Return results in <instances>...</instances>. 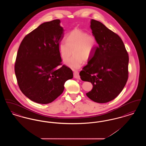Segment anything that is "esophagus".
<instances>
[{
  "mask_svg": "<svg viewBox=\"0 0 146 146\" xmlns=\"http://www.w3.org/2000/svg\"><path fill=\"white\" fill-rule=\"evenodd\" d=\"M74 77L76 79H80V76H79V73L78 71H75L74 72Z\"/></svg>",
  "mask_w": 146,
  "mask_h": 146,
  "instance_id": "esophagus-1",
  "label": "esophagus"
}]
</instances>
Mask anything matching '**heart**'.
Returning <instances> with one entry per match:
<instances>
[{
    "instance_id": "heart-1",
    "label": "heart",
    "mask_w": 146,
    "mask_h": 146,
    "mask_svg": "<svg viewBox=\"0 0 146 146\" xmlns=\"http://www.w3.org/2000/svg\"><path fill=\"white\" fill-rule=\"evenodd\" d=\"M66 42L58 45V51L63 62H66L72 55H74L67 63V65L73 70L81 67L84 61H89L97 46V40L92 35L80 29L72 30L65 38Z\"/></svg>"
}]
</instances>
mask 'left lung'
<instances>
[{
  "mask_svg": "<svg viewBox=\"0 0 146 146\" xmlns=\"http://www.w3.org/2000/svg\"><path fill=\"white\" fill-rule=\"evenodd\" d=\"M90 27L98 46L79 75L93 85L86 96L97 103H107L117 97L127 82L129 55L121 38L103 23L92 19Z\"/></svg>",
  "mask_w": 146,
  "mask_h": 146,
  "instance_id": "1",
  "label": "left lung"
}]
</instances>
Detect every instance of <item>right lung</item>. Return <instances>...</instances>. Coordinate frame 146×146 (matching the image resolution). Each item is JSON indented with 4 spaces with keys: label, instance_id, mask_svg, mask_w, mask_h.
I'll list each match as a JSON object with an SVG mask.
<instances>
[{
    "label": "right lung",
    "instance_id": "add662e5",
    "mask_svg": "<svg viewBox=\"0 0 146 146\" xmlns=\"http://www.w3.org/2000/svg\"><path fill=\"white\" fill-rule=\"evenodd\" d=\"M58 19L44 22L26 35L17 51L15 63L17 82L22 92L40 104L54 101L64 90V85L73 78V72L62 65L58 45L63 29Z\"/></svg>",
    "mask_w": 146,
    "mask_h": 146
}]
</instances>
